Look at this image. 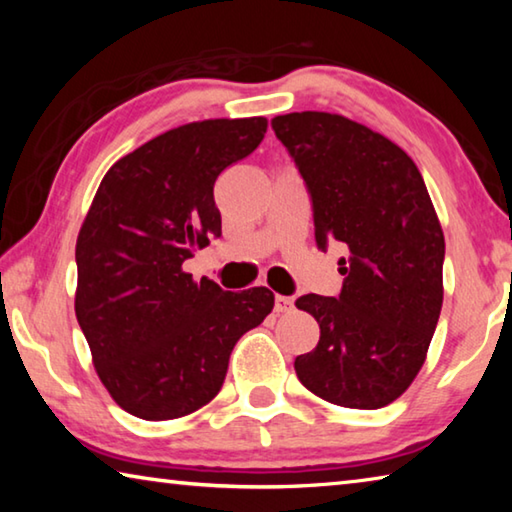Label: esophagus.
I'll return each instance as SVG.
<instances>
[{"label": "esophagus", "mask_w": 512, "mask_h": 512, "mask_svg": "<svg viewBox=\"0 0 512 512\" xmlns=\"http://www.w3.org/2000/svg\"><path fill=\"white\" fill-rule=\"evenodd\" d=\"M293 309V298L289 296H275V311L277 314H287Z\"/></svg>", "instance_id": "1"}]
</instances>
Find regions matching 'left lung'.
I'll use <instances>...</instances> for the list:
<instances>
[{
  "mask_svg": "<svg viewBox=\"0 0 512 512\" xmlns=\"http://www.w3.org/2000/svg\"><path fill=\"white\" fill-rule=\"evenodd\" d=\"M271 126L307 183L318 246L348 248L341 296L296 300L320 325L296 375L320 400L381 409L418 377L443 307L436 207L409 155L359 121L305 110Z\"/></svg>",
  "mask_w": 512,
  "mask_h": 512,
  "instance_id": "8db88e82",
  "label": "left lung"
}]
</instances>
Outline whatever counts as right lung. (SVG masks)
<instances>
[{
    "instance_id": "obj_1",
    "label": "right lung",
    "mask_w": 512,
    "mask_h": 512,
    "mask_svg": "<svg viewBox=\"0 0 512 512\" xmlns=\"http://www.w3.org/2000/svg\"><path fill=\"white\" fill-rule=\"evenodd\" d=\"M266 117L171 128L103 176L76 239L74 311L112 400L142 420L212 402L230 352L275 305L273 291H223L185 273L221 237L214 183L264 140Z\"/></svg>"
}]
</instances>
